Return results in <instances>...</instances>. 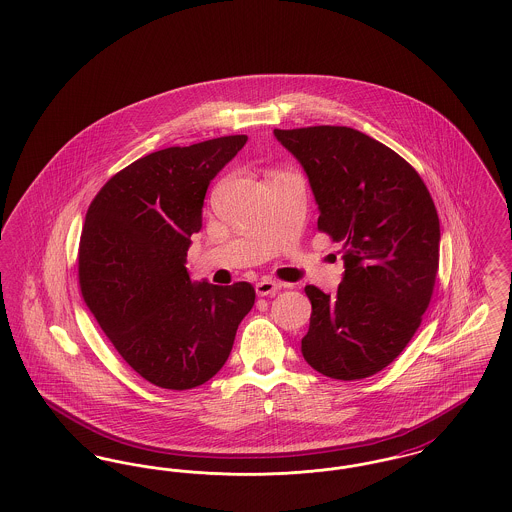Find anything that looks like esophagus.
<instances>
[{
  "mask_svg": "<svg viewBox=\"0 0 512 512\" xmlns=\"http://www.w3.org/2000/svg\"><path fill=\"white\" fill-rule=\"evenodd\" d=\"M278 290H282V284H278V282H274V280H268V278H263V280L257 282V286H255V292H257V295H261V297L270 295V293H276Z\"/></svg>",
  "mask_w": 512,
  "mask_h": 512,
  "instance_id": "obj_1",
  "label": "esophagus"
}]
</instances>
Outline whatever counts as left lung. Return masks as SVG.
<instances>
[{
	"mask_svg": "<svg viewBox=\"0 0 512 512\" xmlns=\"http://www.w3.org/2000/svg\"><path fill=\"white\" fill-rule=\"evenodd\" d=\"M299 161L318 205V230L341 244L334 295L307 286L313 313L305 361L334 380L368 378L407 347L430 305L439 219L413 167L347 126L274 130Z\"/></svg>",
	"mask_w": 512,
	"mask_h": 512,
	"instance_id": "1",
	"label": "left lung"
}]
</instances>
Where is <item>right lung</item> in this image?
<instances>
[{"label":"right lung","mask_w":512,"mask_h":512,"mask_svg":"<svg viewBox=\"0 0 512 512\" xmlns=\"http://www.w3.org/2000/svg\"><path fill=\"white\" fill-rule=\"evenodd\" d=\"M245 142L222 136L149 153L117 172L86 213L84 301L122 359L159 388L211 380L255 303L251 284L192 282L186 268L207 188Z\"/></svg>","instance_id":"obj_1"}]
</instances>
